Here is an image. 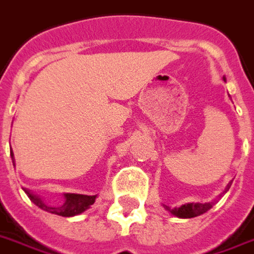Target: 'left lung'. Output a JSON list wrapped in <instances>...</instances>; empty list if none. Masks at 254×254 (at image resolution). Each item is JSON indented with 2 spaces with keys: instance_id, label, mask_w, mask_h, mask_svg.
<instances>
[{
  "instance_id": "left-lung-1",
  "label": "left lung",
  "mask_w": 254,
  "mask_h": 254,
  "mask_svg": "<svg viewBox=\"0 0 254 254\" xmlns=\"http://www.w3.org/2000/svg\"><path fill=\"white\" fill-rule=\"evenodd\" d=\"M232 181L228 183V185L224 189V193H227L228 189L231 188ZM164 206V209L168 210L172 215L177 216V218H194V216H198L201 214L206 213L207 210H210L214 206V202H209V203H187V205H183L180 207H175V209H170L168 206Z\"/></svg>"
}]
</instances>
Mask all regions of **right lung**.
I'll return each instance as SVG.
<instances>
[{"label":"right lung","instance_id":"add662e5","mask_svg":"<svg viewBox=\"0 0 254 254\" xmlns=\"http://www.w3.org/2000/svg\"><path fill=\"white\" fill-rule=\"evenodd\" d=\"M10 155H11V159L14 163V154L13 150L10 147ZM26 191V194L28 195V198L34 202L35 205L39 206L40 209L48 211V213L57 214L60 216H74L78 215V214L83 213L87 209H90V206L95 202L96 195H86V194H75V193H65L64 197H65V202H64L61 206H49L47 205L43 199L39 197V195L31 193L28 189H23Z\"/></svg>","mask_w":254,"mask_h":254}]
</instances>
